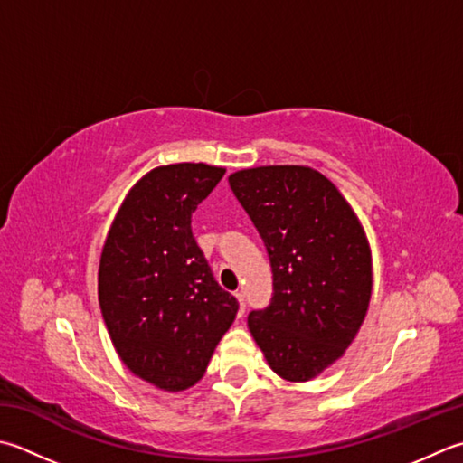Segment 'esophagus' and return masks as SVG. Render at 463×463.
Here are the masks:
<instances>
[{
  "label": "esophagus",
  "mask_w": 463,
  "mask_h": 463,
  "mask_svg": "<svg viewBox=\"0 0 463 463\" xmlns=\"http://www.w3.org/2000/svg\"><path fill=\"white\" fill-rule=\"evenodd\" d=\"M234 297H237V301H239V317H242L244 309H247V303H244V293L239 291V293H234Z\"/></svg>",
  "instance_id": "obj_1"
}]
</instances>
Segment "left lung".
<instances>
[{
    "instance_id": "1",
    "label": "left lung",
    "mask_w": 463,
    "mask_h": 463,
    "mask_svg": "<svg viewBox=\"0 0 463 463\" xmlns=\"http://www.w3.org/2000/svg\"><path fill=\"white\" fill-rule=\"evenodd\" d=\"M229 184L265 242L273 297L249 329L287 382H309L335 364L365 319L373 273L357 214L309 166L239 170Z\"/></svg>"
}]
</instances>
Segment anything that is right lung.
Segmentation results:
<instances>
[{"mask_svg": "<svg viewBox=\"0 0 463 463\" xmlns=\"http://www.w3.org/2000/svg\"><path fill=\"white\" fill-rule=\"evenodd\" d=\"M224 172L203 162L150 170L124 198L99 257L98 301L118 355L165 392L204 375L239 311L190 226Z\"/></svg>", "mask_w": 463, "mask_h": 463, "instance_id": "right-lung-1", "label": "right lung"}]
</instances>
